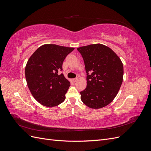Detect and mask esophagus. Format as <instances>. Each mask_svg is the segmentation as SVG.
<instances>
[{
	"instance_id": "esophagus-1",
	"label": "esophagus",
	"mask_w": 151,
	"mask_h": 151,
	"mask_svg": "<svg viewBox=\"0 0 151 151\" xmlns=\"http://www.w3.org/2000/svg\"><path fill=\"white\" fill-rule=\"evenodd\" d=\"M77 79H77V78H75V79H72V81H73V82H74V83H75V82H76V81H77Z\"/></svg>"
}]
</instances>
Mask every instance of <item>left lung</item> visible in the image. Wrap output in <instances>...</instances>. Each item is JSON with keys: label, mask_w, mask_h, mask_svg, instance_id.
<instances>
[{"label": "left lung", "mask_w": 151, "mask_h": 151, "mask_svg": "<svg viewBox=\"0 0 151 151\" xmlns=\"http://www.w3.org/2000/svg\"><path fill=\"white\" fill-rule=\"evenodd\" d=\"M83 58L87 86L81 91V101L87 106L99 109L116 97L123 82V66L117 55L102 44L77 48Z\"/></svg>", "instance_id": "1"}]
</instances>
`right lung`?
<instances>
[{
    "mask_svg": "<svg viewBox=\"0 0 151 151\" xmlns=\"http://www.w3.org/2000/svg\"><path fill=\"white\" fill-rule=\"evenodd\" d=\"M74 48L46 44L39 47L30 57L25 68L28 88L35 99L47 107L58 106L65 99L70 86L63 74V60Z\"/></svg>",
    "mask_w": 151,
    "mask_h": 151,
    "instance_id": "obj_1",
    "label": "right lung"
}]
</instances>
